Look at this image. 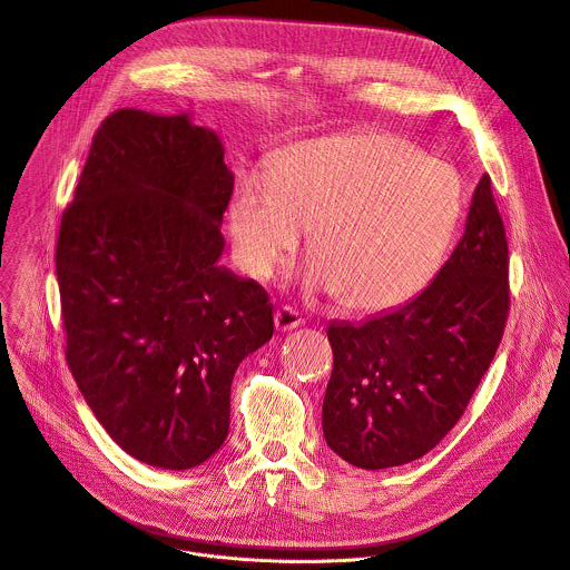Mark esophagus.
I'll use <instances>...</instances> for the list:
<instances>
[{
  "mask_svg": "<svg viewBox=\"0 0 570 570\" xmlns=\"http://www.w3.org/2000/svg\"><path fill=\"white\" fill-rule=\"evenodd\" d=\"M274 321H276V330H281V332L294 330V327H298V325L303 323L301 316H298V312H296L294 307H289V305L278 307L276 314H274Z\"/></svg>",
  "mask_w": 570,
  "mask_h": 570,
  "instance_id": "1",
  "label": "esophagus"
}]
</instances>
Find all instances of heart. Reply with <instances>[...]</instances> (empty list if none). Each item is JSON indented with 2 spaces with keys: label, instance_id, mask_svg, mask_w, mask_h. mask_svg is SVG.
<instances>
[{
  "label": "heart",
  "instance_id": "1",
  "mask_svg": "<svg viewBox=\"0 0 570 570\" xmlns=\"http://www.w3.org/2000/svg\"><path fill=\"white\" fill-rule=\"evenodd\" d=\"M463 210L456 170L384 132L307 141L247 175L229 208L238 261L269 278L309 229L312 287L351 309L413 296L438 269Z\"/></svg>",
  "mask_w": 570,
  "mask_h": 570
}]
</instances>
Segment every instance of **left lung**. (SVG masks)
<instances>
[{"mask_svg": "<svg viewBox=\"0 0 570 570\" xmlns=\"http://www.w3.org/2000/svg\"><path fill=\"white\" fill-rule=\"evenodd\" d=\"M508 240L481 177L465 234L431 285L364 323H330L323 397L330 449L362 470L422 459L465 413L508 321Z\"/></svg>", "mask_w": 570, "mask_h": 570, "instance_id": "8db88e82", "label": "left lung"}]
</instances>
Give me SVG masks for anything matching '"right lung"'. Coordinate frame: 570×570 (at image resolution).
Here are the masks:
<instances>
[{
	"label": "right lung",
	"instance_id": "1",
	"mask_svg": "<svg viewBox=\"0 0 570 570\" xmlns=\"http://www.w3.org/2000/svg\"><path fill=\"white\" fill-rule=\"evenodd\" d=\"M234 173L188 114H109L65 208L56 274L69 371L96 420L161 470L229 433L240 362L274 334L267 292L217 261Z\"/></svg>",
	"mask_w": 570,
	"mask_h": 570
}]
</instances>
